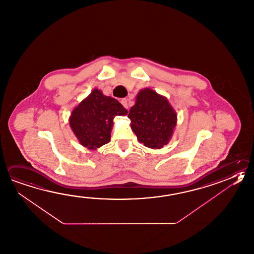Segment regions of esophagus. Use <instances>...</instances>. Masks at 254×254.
Listing matches in <instances>:
<instances>
[{"label":"esophagus","mask_w":254,"mask_h":254,"mask_svg":"<svg viewBox=\"0 0 254 254\" xmlns=\"http://www.w3.org/2000/svg\"><path fill=\"white\" fill-rule=\"evenodd\" d=\"M120 102H121V104H122V105L124 106L126 109H128V107H129V104H128V101H127V99H122Z\"/></svg>","instance_id":"1"}]
</instances>
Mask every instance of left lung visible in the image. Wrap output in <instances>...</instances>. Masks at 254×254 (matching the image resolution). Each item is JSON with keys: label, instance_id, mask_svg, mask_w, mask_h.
<instances>
[{"label": "left lung", "instance_id": "left-lung-1", "mask_svg": "<svg viewBox=\"0 0 254 254\" xmlns=\"http://www.w3.org/2000/svg\"><path fill=\"white\" fill-rule=\"evenodd\" d=\"M128 119L141 144L149 148L160 149L172 137L177 114L166 98L147 88L139 91Z\"/></svg>", "mask_w": 254, "mask_h": 254}]
</instances>
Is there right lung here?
<instances>
[{"instance_id":"1","label":"right lung","mask_w":254,"mask_h":254,"mask_svg":"<svg viewBox=\"0 0 254 254\" xmlns=\"http://www.w3.org/2000/svg\"><path fill=\"white\" fill-rule=\"evenodd\" d=\"M127 114V110L114 98L93 90L72 110L70 126L79 142L91 150L108 144L116 116Z\"/></svg>"}]
</instances>
